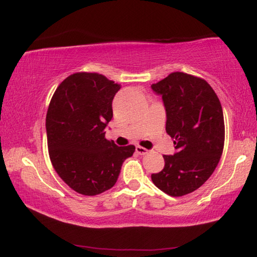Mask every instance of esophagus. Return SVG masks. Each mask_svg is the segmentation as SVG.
Instances as JSON below:
<instances>
[{
  "label": "esophagus",
  "mask_w": 257,
  "mask_h": 257,
  "mask_svg": "<svg viewBox=\"0 0 257 257\" xmlns=\"http://www.w3.org/2000/svg\"><path fill=\"white\" fill-rule=\"evenodd\" d=\"M136 152L137 154H139V155H146V154H148V149L144 148L142 146H136Z\"/></svg>",
  "instance_id": "34e87169"
}]
</instances>
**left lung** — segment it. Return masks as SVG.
I'll return each mask as SVG.
<instances>
[{"mask_svg": "<svg viewBox=\"0 0 257 257\" xmlns=\"http://www.w3.org/2000/svg\"><path fill=\"white\" fill-rule=\"evenodd\" d=\"M166 110V133L176 153L164 155V169L152 174L158 189L172 197L193 192L206 182L220 160L225 144L222 108L203 78L174 72L152 85Z\"/></svg>", "mask_w": 257, "mask_h": 257, "instance_id": "1", "label": "left lung"}]
</instances>
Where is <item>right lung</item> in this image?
<instances>
[{"instance_id":"obj_1","label":"right lung","mask_w":257,"mask_h":257,"mask_svg":"<svg viewBox=\"0 0 257 257\" xmlns=\"http://www.w3.org/2000/svg\"><path fill=\"white\" fill-rule=\"evenodd\" d=\"M120 84L97 73H75L56 88L46 115L49 157L69 188L96 195L112 188L134 145L119 147L104 137Z\"/></svg>"}]
</instances>
